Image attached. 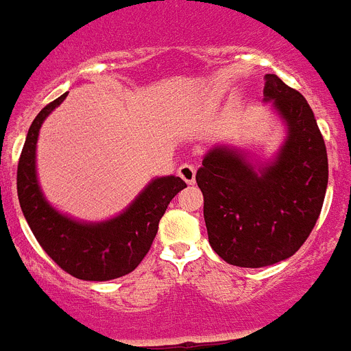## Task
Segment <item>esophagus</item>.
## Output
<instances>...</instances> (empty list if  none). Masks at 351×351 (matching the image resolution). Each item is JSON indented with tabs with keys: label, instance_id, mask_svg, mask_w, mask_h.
I'll list each match as a JSON object with an SVG mask.
<instances>
[{
	"label": "esophagus",
	"instance_id": "esophagus-1",
	"mask_svg": "<svg viewBox=\"0 0 351 351\" xmlns=\"http://www.w3.org/2000/svg\"><path fill=\"white\" fill-rule=\"evenodd\" d=\"M178 175H180V178L185 184L193 185L194 180H196V167L189 164V162H185V164L178 167Z\"/></svg>",
	"mask_w": 351,
	"mask_h": 351
}]
</instances>
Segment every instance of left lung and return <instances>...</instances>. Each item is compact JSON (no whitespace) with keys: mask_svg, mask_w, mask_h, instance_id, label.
I'll return each mask as SVG.
<instances>
[{"mask_svg":"<svg viewBox=\"0 0 351 351\" xmlns=\"http://www.w3.org/2000/svg\"><path fill=\"white\" fill-rule=\"evenodd\" d=\"M264 80V99L287 126L275 160L255 169L244 153L217 146L196 173L208 243L239 267L271 266L298 252L319 217L328 184L325 141L307 99L276 75Z\"/></svg>","mask_w":351,"mask_h":351,"instance_id":"1","label":"left lung"}]
</instances>
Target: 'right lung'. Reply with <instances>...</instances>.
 Listing matches in <instances>:
<instances>
[{"instance_id":"right-lung-1","label":"right lung","mask_w":351,"mask_h":351,"mask_svg":"<svg viewBox=\"0 0 351 351\" xmlns=\"http://www.w3.org/2000/svg\"><path fill=\"white\" fill-rule=\"evenodd\" d=\"M51 101L32 123L17 164V196L35 239L62 269L80 280H112L139 266L152 248L167 205L187 185L180 176H162L123 214L101 223L71 219L46 202L35 173V146L43 121L64 98Z\"/></svg>"}]
</instances>
